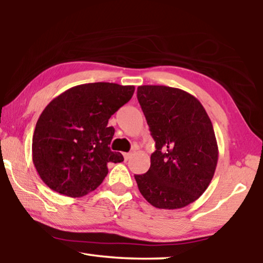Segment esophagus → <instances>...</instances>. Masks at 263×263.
I'll use <instances>...</instances> for the list:
<instances>
[{
	"mask_svg": "<svg viewBox=\"0 0 263 263\" xmlns=\"http://www.w3.org/2000/svg\"><path fill=\"white\" fill-rule=\"evenodd\" d=\"M131 155L132 153H124V159H125V161H127V160L131 158Z\"/></svg>",
	"mask_w": 263,
	"mask_h": 263,
	"instance_id": "1",
	"label": "esophagus"
}]
</instances>
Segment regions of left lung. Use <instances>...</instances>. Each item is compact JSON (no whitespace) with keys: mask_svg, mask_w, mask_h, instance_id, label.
I'll return each instance as SVG.
<instances>
[{"mask_svg":"<svg viewBox=\"0 0 263 263\" xmlns=\"http://www.w3.org/2000/svg\"><path fill=\"white\" fill-rule=\"evenodd\" d=\"M137 97L155 141L151 167L135 175L144 198L158 209H181L199 198L218 162L212 123L196 97L177 88L140 86Z\"/></svg>","mask_w":263,"mask_h":263,"instance_id":"left-lung-1","label":"left lung"}]
</instances>
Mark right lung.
<instances>
[{
	"label": "right lung",
	"mask_w": 263,
	"mask_h": 263,
	"mask_svg": "<svg viewBox=\"0 0 263 263\" xmlns=\"http://www.w3.org/2000/svg\"><path fill=\"white\" fill-rule=\"evenodd\" d=\"M133 92V86L86 83L48 103L32 138V161L48 188L82 197L103 182L109 162L123 161V155L109 147L115 128L108 122Z\"/></svg>",
	"instance_id": "add662e5"
}]
</instances>
